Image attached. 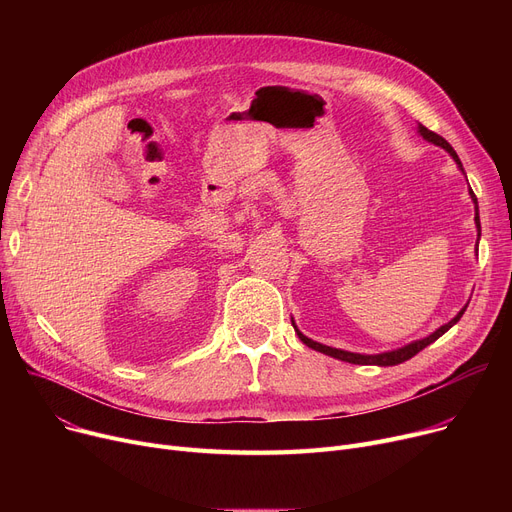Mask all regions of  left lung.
Returning <instances> with one entry per match:
<instances>
[{
    "instance_id": "obj_1",
    "label": "left lung",
    "mask_w": 512,
    "mask_h": 512,
    "mask_svg": "<svg viewBox=\"0 0 512 512\" xmlns=\"http://www.w3.org/2000/svg\"><path fill=\"white\" fill-rule=\"evenodd\" d=\"M417 132L421 134V137L427 141V143H432V145H436V147H442L444 151H448L450 153V157L456 161V166H459V170L465 174V168H463V164H461V159H459V155H456V151L450 147V143L446 141V139H442L440 134H436V132H432V130H427L423 124H417ZM467 178V176H465ZM469 197H471V201H473V205H475V228H477V240L481 238V224H479V207H477V197H475V193L471 191V186H469ZM475 253H477V249H475ZM469 305V303H467ZM467 305L456 313L448 324H444V326H440L436 332H432L429 336H425V338H419V340H413V342H409V344H405V346H398V348H394V351H386V353H378V355H361V353H351V351H342V348H334V346H326V344H321V342H315V340H311V338H307L299 328H297V324H294V319H292V328H294V332H297V336L301 338V342L303 344H307L309 348H313V351H317V353H324V355H328V357H334V359H338V361H346V363H355V365H378V367H392V365H398V363H405V361H409L411 357H415L419 351H423L425 346H429L432 342H436L442 334H446L456 321H459L461 317H463V313H465V309H467Z\"/></svg>"
}]
</instances>
